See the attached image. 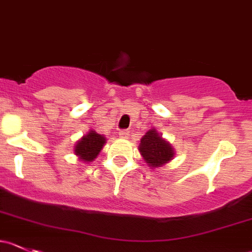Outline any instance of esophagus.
Listing matches in <instances>:
<instances>
[{"mask_svg": "<svg viewBox=\"0 0 252 252\" xmlns=\"http://www.w3.org/2000/svg\"><path fill=\"white\" fill-rule=\"evenodd\" d=\"M118 135H119V137H121V139H128L130 133H129V130H121L118 133Z\"/></svg>", "mask_w": 252, "mask_h": 252, "instance_id": "esophagus-1", "label": "esophagus"}]
</instances>
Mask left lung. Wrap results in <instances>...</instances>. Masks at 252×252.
Segmentation results:
<instances>
[{"instance_id":"8db88e82","label":"left lung","mask_w":252,"mask_h":252,"mask_svg":"<svg viewBox=\"0 0 252 252\" xmlns=\"http://www.w3.org/2000/svg\"><path fill=\"white\" fill-rule=\"evenodd\" d=\"M139 151L147 165L158 169L173 160L175 150L169 141L161 137L156 129H150L140 140Z\"/></svg>"}]
</instances>
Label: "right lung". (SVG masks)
Returning a JSON list of instances; mask_svg holds the SVG:
<instances>
[{"label":"right lung","instance_id":"obj_1","mask_svg":"<svg viewBox=\"0 0 252 252\" xmlns=\"http://www.w3.org/2000/svg\"><path fill=\"white\" fill-rule=\"evenodd\" d=\"M105 144L106 137L104 135L97 134L92 129L76 142L73 151L79 160L84 161V163H91L97 157Z\"/></svg>","mask_w":252,"mask_h":252}]
</instances>
